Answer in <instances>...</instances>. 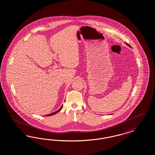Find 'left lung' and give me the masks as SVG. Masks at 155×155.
Listing matches in <instances>:
<instances>
[{
    "mask_svg": "<svg viewBox=\"0 0 155 155\" xmlns=\"http://www.w3.org/2000/svg\"><path fill=\"white\" fill-rule=\"evenodd\" d=\"M126 45H127V46H129V47H130V46H129V45H127V44H126Z\"/></svg>",
    "mask_w": 155,
    "mask_h": 155,
    "instance_id": "1",
    "label": "left lung"
}]
</instances>
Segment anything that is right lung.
<instances>
[{
  "mask_svg": "<svg viewBox=\"0 0 155 155\" xmlns=\"http://www.w3.org/2000/svg\"><path fill=\"white\" fill-rule=\"evenodd\" d=\"M62 107H63V105H62L61 107L58 110H57V111H55V112H53V113H51V114H47V115H46L45 116H51V115H54V114H56L57 113H58V112L60 111L61 110V109L62 108Z\"/></svg>",
  "mask_w": 155,
  "mask_h": 155,
  "instance_id": "obj_1",
  "label": "right lung"
}]
</instances>
